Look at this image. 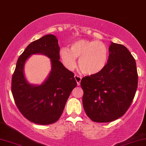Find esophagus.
Wrapping results in <instances>:
<instances>
[{"instance_id":"obj_1","label":"esophagus","mask_w":146,"mask_h":146,"mask_svg":"<svg viewBox=\"0 0 146 146\" xmlns=\"http://www.w3.org/2000/svg\"><path fill=\"white\" fill-rule=\"evenodd\" d=\"M74 78H75V80L76 81V82H77L78 86H80V82H81V80H82V77H81V76H78V75H75Z\"/></svg>"}]
</instances>
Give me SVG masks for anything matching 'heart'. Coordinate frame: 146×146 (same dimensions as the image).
<instances>
[{
    "label": "heart",
    "mask_w": 146,
    "mask_h": 146,
    "mask_svg": "<svg viewBox=\"0 0 146 146\" xmlns=\"http://www.w3.org/2000/svg\"><path fill=\"white\" fill-rule=\"evenodd\" d=\"M60 57L64 65L70 70L76 66V58H79L78 66L83 74L94 75L100 72L106 66L109 50L101 41L80 40L71 44L70 50L61 48Z\"/></svg>",
    "instance_id": "b5f03b06"
}]
</instances>
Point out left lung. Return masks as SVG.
Instances as JSON below:
<instances>
[{"mask_svg":"<svg viewBox=\"0 0 146 146\" xmlns=\"http://www.w3.org/2000/svg\"><path fill=\"white\" fill-rule=\"evenodd\" d=\"M104 70L81 80L83 106L94 122L108 123L126 113L138 87L136 61L123 45L111 42Z\"/></svg>","mask_w":146,"mask_h":146,"instance_id":"obj_1","label":"left lung"}]
</instances>
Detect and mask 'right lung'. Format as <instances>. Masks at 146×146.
I'll use <instances>...</instances> for the list:
<instances>
[{
	"mask_svg": "<svg viewBox=\"0 0 146 146\" xmlns=\"http://www.w3.org/2000/svg\"><path fill=\"white\" fill-rule=\"evenodd\" d=\"M60 48L55 36L48 35L35 40L19 56L12 78L15 105L27 119L36 124L50 125L59 120L72 91L77 86L73 72L60 61ZM41 53L51 59L52 71L38 86L28 84L24 77V62L30 55Z\"/></svg>",
	"mask_w": 146,
	"mask_h": 146,
	"instance_id": "add662e5",
	"label": "right lung"
}]
</instances>
